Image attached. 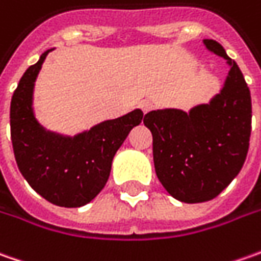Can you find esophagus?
<instances>
[{
  "label": "esophagus",
  "mask_w": 261,
  "mask_h": 261,
  "mask_svg": "<svg viewBox=\"0 0 261 261\" xmlns=\"http://www.w3.org/2000/svg\"><path fill=\"white\" fill-rule=\"evenodd\" d=\"M139 107H141V110H142L144 113H148V112L152 109V103L148 101V100H142V101L139 103Z\"/></svg>",
  "instance_id": "esophagus-1"
}]
</instances>
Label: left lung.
Masks as SVG:
<instances>
[{"label": "left lung", "mask_w": 261, "mask_h": 261, "mask_svg": "<svg viewBox=\"0 0 261 261\" xmlns=\"http://www.w3.org/2000/svg\"><path fill=\"white\" fill-rule=\"evenodd\" d=\"M205 47L229 66L224 86L207 103L146 113L144 125L152 134L155 173L174 199L207 202L236 178L248 152L251 95L243 72L212 39Z\"/></svg>", "instance_id": "1"}]
</instances>
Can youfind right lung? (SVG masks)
<instances>
[{"label":"right lung","mask_w":261,"mask_h":261,"mask_svg":"<svg viewBox=\"0 0 261 261\" xmlns=\"http://www.w3.org/2000/svg\"><path fill=\"white\" fill-rule=\"evenodd\" d=\"M52 50L29 66L13 94L11 142L18 170L35 192L56 206L80 207L103 190L115 154L144 113L135 109L74 136L49 130L36 117L33 98L37 75Z\"/></svg>","instance_id":"obj_1"}]
</instances>
